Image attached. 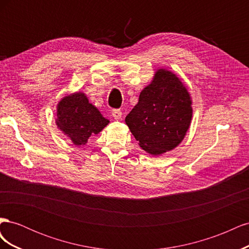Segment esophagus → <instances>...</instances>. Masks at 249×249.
<instances>
[{"instance_id": "1", "label": "esophagus", "mask_w": 249, "mask_h": 249, "mask_svg": "<svg viewBox=\"0 0 249 249\" xmlns=\"http://www.w3.org/2000/svg\"><path fill=\"white\" fill-rule=\"evenodd\" d=\"M112 116L114 117V119H122L123 113H122V111H120V110L115 109V110L112 111Z\"/></svg>"}]
</instances>
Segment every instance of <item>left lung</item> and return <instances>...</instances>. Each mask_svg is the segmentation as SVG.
<instances>
[{"mask_svg":"<svg viewBox=\"0 0 249 249\" xmlns=\"http://www.w3.org/2000/svg\"><path fill=\"white\" fill-rule=\"evenodd\" d=\"M192 114V99L184 83L175 72L159 69L124 122L143 150L160 156L180 144Z\"/></svg>","mask_w":249,"mask_h":249,"instance_id":"8db88e82","label":"left lung"}]
</instances>
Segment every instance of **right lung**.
Instances as JSON below:
<instances>
[{"label": "right lung", "mask_w": 249, "mask_h": 249, "mask_svg": "<svg viewBox=\"0 0 249 249\" xmlns=\"http://www.w3.org/2000/svg\"><path fill=\"white\" fill-rule=\"evenodd\" d=\"M109 123L84 92L66 94L57 104V127L77 146L85 145Z\"/></svg>", "instance_id": "obj_1"}]
</instances>
